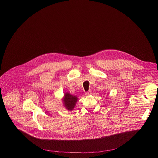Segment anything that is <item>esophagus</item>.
Wrapping results in <instances>:
<instances>
[{"instance_id": "esophagus-1", "label": "esophagus", "mask_w": 158, "mask_h": 158, "mask_svg": "<svg viewBox=\"0 0 158 158\" xmlns=\"http://www.w3.org/2000/svg\"><path fill=\"white\" fill-rule=\"evenodd\" d=\"M91 93H92V92H91V90H89V91H88V92H85V95H89L91 94Z\"/></svg>"}]
</instances>
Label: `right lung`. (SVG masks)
Instances as JSON below:
<instances>
[{"label":"right lung","instance_id":"obj_1","mask_svg":"<svg viewBox=\"0 0 158 158\" xmlns=\"http://www.w3.org/2000/svg\"><path fill=\"white\" fill-rule=\"evenodd\" d=\"M77 101L78 98L76 96L71 95L68 92L65 93L64 98L63 99L64 106L69 111H72L73 110Z\"/></svg>","mask_w":158,"mask_h":158}]
</instances>
